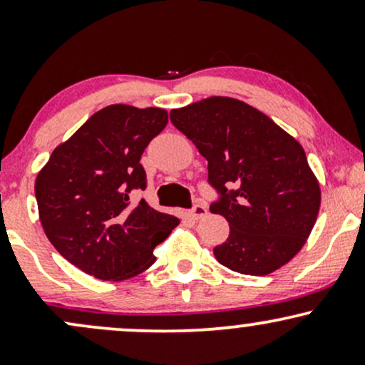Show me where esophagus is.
Masks as SVG:
<instances>
[{"mask_svg":"<svg viewBox=\"0 0 365 365\" xmlns=\"http://www.w3.org/2000/svg\"><path fill=\"white\" fill-rule=\"evenodd\" d=\"M206 215H207V207L202 206V204H195V206L188 211V216H190L192 220H200V217H204Z\"/></svg>","mask_w":365,"mask_h":365,"instance_id":"1","label":"esophagus"}]
</instances>
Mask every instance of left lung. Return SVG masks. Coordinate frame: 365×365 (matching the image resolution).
I'll return each instance as SVG.
<instances>
[{
	"label": "left lung",
	"mask_w": 365,
	"mask_h": 365,
	"mask_svg": "<svg viewBox=\"0 0 365 365\" xmlns=\"http://www.w3.org/2000/svg\"><path fill=\"white\" fill-rule=\"evenodd\" d=\"M170 120L207 159L209 183L221 195L209 207L230 225L215 247L217 262L264 276L292 261L321 206L302 145L262 111L225 96L171 110Z\"/></svg>",
	"instance_id": "1"
}]
</instances>
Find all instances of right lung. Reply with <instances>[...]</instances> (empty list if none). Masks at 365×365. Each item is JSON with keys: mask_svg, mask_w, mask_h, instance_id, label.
<instances>
[{"mask_svg": "<svg viewBox=\"0 0 365 365\" xmlns=\"http://www.w3.org/2000/svg\"><path fill=\"white\" fill-rule=\"evenodd\" d=\"M168 123L161 108L111 104L53 150L37 173L36 199L46 237L66 261L104 282H123L156 261L178 217L130 192L145 188L140 156Z\"/></svg>", "mask_w": 365, "mask_h": 365, "instance_id": "add662e5", "label": "right lung"}]
</instances>
